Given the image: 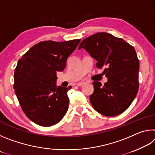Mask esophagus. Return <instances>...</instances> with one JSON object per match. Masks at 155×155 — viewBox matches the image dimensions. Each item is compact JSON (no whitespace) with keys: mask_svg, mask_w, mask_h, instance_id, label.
<instances>
[{"mask_svg":"<svg viewBox=\"0 0 155 155\" xmlns=\"http://www.w3.org/2000/svg\"><path fill=\"white\" fill-rule=\"evenodd\" d=\"M85 83H84V82H78L77 83V85L78 86H83L85 85Z\"/></svg>","mask_w":155,"mask_h":155,"instance_id":"obj_1","label":"esophagus"}]
</instances>
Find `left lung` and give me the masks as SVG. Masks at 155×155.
I'll list each match as a JSON object with an SVG mask.
<instances>
[{"label": "left lung", "instance_id": "1", "mask_svg": "<svg viewBox=\"0 0 155 155\" xmlns=\"http://www.w3.org/2000/svg\"><path fill=\"white\" fill-rule=\"evenodd\" d=\"M85 49L103 68L107 81L102 85L94 81L90 101L97 112L105 116H115L132 103L139 89L140 62L134 47L122 38L107 33H97L84 39L78 50Z\"/></svg>", "mask_w": 155, "mask_h": 155}]
</instances>
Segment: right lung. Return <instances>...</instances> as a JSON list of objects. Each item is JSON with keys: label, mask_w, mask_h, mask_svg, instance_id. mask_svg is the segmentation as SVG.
I'll use <instances>...</instances> for the list:
<instances>
[{"label": "right lung", "mask_w": 155, "mask_h": 155, "mask_svg": "<svg viewBox=\"0 0 155 155\" xmlns=\"http://www.w3.org/2000/svg\"><path fill=\"white\" fill-rule=\"evenodd\" d=\"M80 41H41L18 60L14 72L15 94L25 115L37 124L51 127L66 114L68 91L72 87H57V72L65 69L67 59Z\"/></svg>", "instance_id": "obj_1"}]
</instances>
